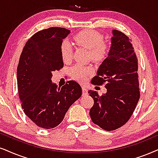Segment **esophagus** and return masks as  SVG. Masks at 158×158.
Returning a JSON list of instances; mask_svg holds the SVG:
<instances>
[{
  "label": "esophagus",
  "mask_w": 158,
  "mask_h": 158,
  "mask_svg": "<svg viewBox=\"0 0 158 158\" xmlns=\"http://www.w3.org/2000/svg\"><path fill=\"white\" fill-rule=\"evenodd\" d=\"M87 89L85 88V87H82V96H86V95H87Z\"/></svg>",
  "instance_id": "esophagus-1"
}]
</instances>
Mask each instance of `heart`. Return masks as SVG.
<instances>
[{"label": "heart", "instance_id": "b5f03b06", "mask_svg": "<svg viewBox=\"0 0 158 158\" xmlns=\"http://www.w3.org/2000/svg\"><path fill=\"white\" fill-rule=\"evenodd\" d=\"M73 42L78 46L90 50L91 59L93 61L101 62L107 57L109 52L108 45L103 42V36L98 32L93 30H85L78 33L73 38ZM60 54L63 60L69 63L72 58L73 49L69 41H64L60 47ZM91 72L89 68L76 65L70 69V73L75 80L85 81Z\"/></svg>", "mask_w": 158, "mask_h": 158}]
</instances>
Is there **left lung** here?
I'll return each instance as SVG.
<instances>
[{
  "mask_svg": "<svg viewBox=\"0 0 158 158\" xmlns=\"http://www.w3.org/2000/svg\"><path fill=\"white\" fill-rule=\"evenodd\" d=\"M112 34L108 57L91 81L94 85L106 83V93L99 95L96 91H88L94 100L89 110L92 121L108 131L129 120L140 97L138 59L131 40L117 30Z\"/></svg>",
  "mask_w": 158,
  "mask_h": 158,
  "instance_id": "1",
  "label": "left lung"
}]
</instances>
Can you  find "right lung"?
Masks as SVG:
<instances>
[{"mask_svg": "<svg viewBox=\"0 0 158 158\" xmlns=\"http://www.w3.org/2000/svg\"><path fill=\"white\" fill-rule=\"evenodd\" d=\"M70 32L57 27L37 32L26 42L19 57L17 73L22 108L37 126L44 129L60 124L82 93L75 81L60 87L51 80L52 72L63 67L60 47Z\"/></svg>", "mask_w": 158, "mask_h": 158, "instance_id": "add662e5", "label": "right lung"}]
</instances>
